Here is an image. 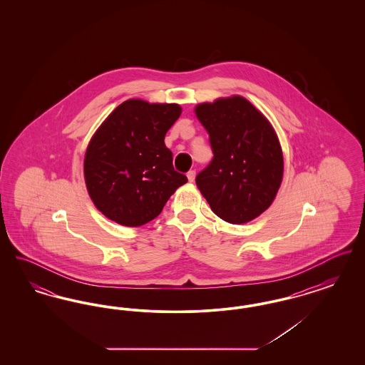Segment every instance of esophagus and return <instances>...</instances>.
Instances as JSON below:
<instances>
[{
  "label": "esophagus",
  "mask_w": 365,
  "mask_h": 365,
  "mask_svg": "<svg viewBox=\"0 0 365 365\" xmlns=\"http://www.w3.org/2000/svg\"><path fill=\"white\" fill-rule=\"evenodd\" d=\"M187 179H189V182H194V179H195V171L194 170L187 173Z\"/></svg>",
  "instance_id": "obj_1"
}]
</instances>
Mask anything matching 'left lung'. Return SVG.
I'll use <instances>...</instances> for the list:
<instances>
[{
  "label": "left lung",
  "instance_id": "obj_1",
  "mask_svg": "<svg viewBox=\"0 0 365 365\" xmlns=\"http://www.w3.org/2000/svg\"><path fill=\"white\" fill-rule=\"evenodd\" d=\"M195 116L208 131L213 158L195 178L210 209L242 225L272 204L283 176L278 137L260 112L240 96L200 104Z\"/></svg>",
  "mask_w": 365,
  "mask_h": 365
}]
</instances>
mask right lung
Wrapping results in <instances>:
<instances>
[{
  "instance_id": "right-lung-1",
  "label": "right lung",
  "mask_w": 365,
  "mask_h": 365,
  "mask_svg": "<svg viewBox=\"0 0 365 365\" xmlns=\"http://www.w3.org/2000/svg\"><path fill=\"white\" fill-rule=\"evenodd\" d=\"M182 109L128 100L119 105L87 146L85 180L94 205L119 225L138 227L157 217L187 182L175 171L164 138Z\"/></svg>"
}]
</instances>
